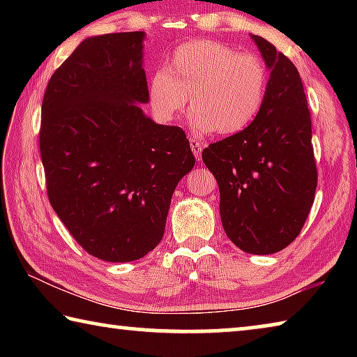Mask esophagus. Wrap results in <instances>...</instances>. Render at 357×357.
<instances>
[{"label": "esophagus", "mask_w": 357, "mask_h": 357, "mask_svg": "<svg viewBox=\"0 0 357 357\" xmlns=\"http://www.w3.org/2000/svg\"><path fill=\"white\" fill-rule=\"evenodd\" d=\"M190 142V148H192V153L193 155L197 157V159H202V151H203V143L198 140V138H195L193 135H190L189 138Z\"/></svg>", "instance_id": "obj_1"}]
</instances>
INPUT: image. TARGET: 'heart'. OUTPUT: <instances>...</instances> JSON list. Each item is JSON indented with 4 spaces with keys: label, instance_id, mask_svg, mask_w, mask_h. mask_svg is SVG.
I'll return each instance as SVG.
<instances>
[{
    "label": "heart",
    "instance_id": "b5f03b06",
    "mask_svg": "<svg viewBox=\"0 0 357 357\" xmlns=\"http://www.w3.org/2000/svg\"><path fill=\"white\" fill-rule=\"evenodd\" d=\"M268 84L269 72L258 56L217 40L195 39L174 48L165 68L154 70L148 94L160 121L176 119L190 98L197 129L231 135L255 121Z\"/></svg>",
    "mask_w": 357,
    "mask_h": 357
}]
</instances>
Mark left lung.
<instances>
[{
	"instance_id": "8db88e82",
	"label": "left lung",
	"mask_w": 357,
	"mask_h": 357,
	"mask_svg": "<svg viewBox=\"0 0 357 357\" xmlns=\"http://www.w3.org/2000/svg\"><path fill=\"white\" fill-rule=\"evenodd\" d=\"M269 69L264 105L255 121L203 149L219 184L220 219L241 250L269 255L291 244L315 200L312 119L294 64L250 34Z\"/></svg>"
}]
</instances>
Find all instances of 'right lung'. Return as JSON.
Listing matches in <instances>:
<instances>
[{
    "label": "right lung",
    "instance_id": "1",
    "mask_svg": "<svg viewBox=\"0 0 357 357\" xmlns=\"http://www.w3.org/2000/svg\"><path fill=\"white\" fill-rule=\"evenodd\" d=\"M143 31L84 39L42 100L40 157L52 208L89 255L140 259L164 238L173 192L195 165L176 126L144 114Z\"/></svg>",
    "mask_w": 357,
    "mask_h": 357
}]
</instances>
